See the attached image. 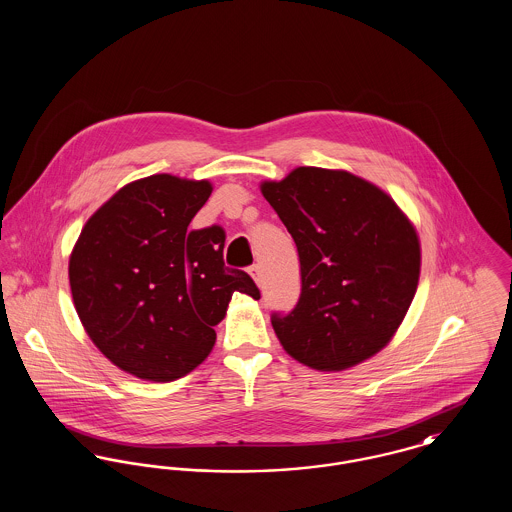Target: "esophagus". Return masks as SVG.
I'll list each match as a JSON object with an SVG mask.
<instances>
[{
    "instance_id": "1",
    "label": "esophagus",
    "mask_w": 512,
    "mask_h": 512,
    "mask_svg": "<svg viewBox=\"0 0 512 512\" xmlns=\"http://www.w3.org/2000/svg\"><path fill=\"white\" fill-rule=\"evenodd\" d=\"M249 274L253 276V280L259 284L261 282V267L259 265H253V267H249Z\"/></svg>"
}]
</instances>
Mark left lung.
Here are the masks:
<instances>
[{"label":"left lung","instance_id":"left-lung-1","mask_svg":"<svg viewBox=\"0 0 512 512\" xmlns=\"http://www.w3.org/2000/svg\"><path fill=\"white\" fill-rule=\"evenodd\" d=\"M261 192L297 245L301 295L272 315L284 349L303 365L338 372L388 345L420 276L411 220L378 186L347 171L297 167Z\"/></svg>","mask_w":512,"mask_h":512}]
</instances>
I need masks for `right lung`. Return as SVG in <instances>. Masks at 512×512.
<instances>
[{
    "label": "right lung",
    "mask_w": 512,
    "mask_h": 512,
    "mask_svg": "<svg viewBox=\"0 0 512 512\" xmlns=\"http://www.w3.org/2000/svg\"><path fill=\"white\" fill-rule=\"evenodd\" d=\"M213 186L153 174L130 182L84 224L69 261L74 307L90 340L124 372L172 382L211 353L232 293L259 299L224 267L226 234L188 230Z\"/></svg>",
    "instance_id": "add662e5"
}]
</instances>
